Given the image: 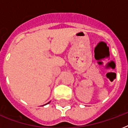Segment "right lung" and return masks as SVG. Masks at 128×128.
Here are the masks:
<instances>
[{"label":"right lung","mask_w":128,"mask_h":128,"mask_svg":"<svg viewBox=\"0 0 128 128\" xmlns=\"http://www.w3.org/2000/svg\"><path fill=\"white\" fill-rule=\"evenodd\" d=\"M48 103H49V102H48Z\"/></svg>","instance_id":"add662e5"}]
</instances>
